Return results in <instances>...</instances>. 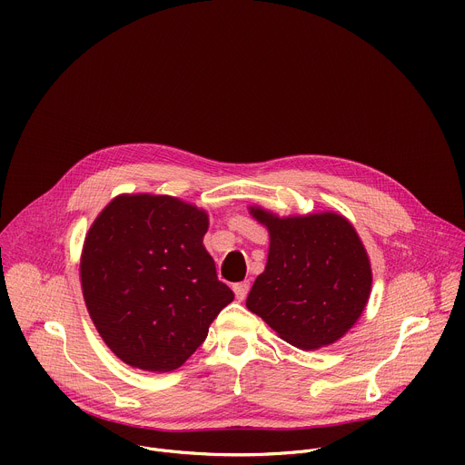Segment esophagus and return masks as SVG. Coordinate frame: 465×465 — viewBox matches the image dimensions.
Instances as JSON below:
<instances>
[{"label": "esophagus", "instance_id": "1", "mask_svg": "<svg viewBox=\"0 0 465 465\" xmlns=\"http://www.w3.org/2000/svg\"><path fill=\"white\" fill-rule=\"evenodd\" d=\"M248 291H250V283H248V282H241V283H235V285H233V292H235V298H237L239 302H242V300L246 298Z\"/></svg>", "mask_w": 465, "mask_h": 465}]
</instances>
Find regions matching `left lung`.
<instances>
[{"instance_id": "left-lung-1", "label": "left lung", "mask_w": 465, "mask_h": 465, "mask_svg": "<svg viewBox=\"0 0 465 465\" xmlns=\"http://www.w3.org/2000/svg\"><path fill=\"white\" fill-rule=\"evenodd\" d=\"M250 213L267 226L271 248L246 307L300 350L342 339L371 291L370 259L351 223L333 212L282 219L252 206Z\"/></svg>"}]
</instances>
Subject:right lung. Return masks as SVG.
<instances>
[{
    "instance_id": "obj_1",
    "label": "right lung",
    "mask_w": 465,
    "mask_h": 465,
    "mask_svg": "<svg viewBox=\"0 0 465 465\" xmlns=\"http://www.w3.org/2000/svg\"><path fill=\"white\" fill-rule=\"evenodd\" d=\"M208 213L167 194H119L94 221L81 283L104 344L128 366L173 371L233 300L203 244Z\"/></svg>"
}]
</instances>
